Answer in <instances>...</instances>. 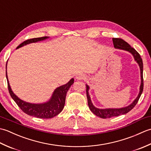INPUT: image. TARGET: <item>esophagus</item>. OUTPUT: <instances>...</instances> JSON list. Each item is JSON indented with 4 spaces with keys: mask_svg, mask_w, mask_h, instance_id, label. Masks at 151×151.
Returning a JSON list of instances; mask_svg holds the SVG:
<instances>
[{
    "mask_svg": "<svg viewBox=\"0 0 151 151\" xmlns=\"http://www.w3.org/2000/svg\"><path fill=\"white\" fill-rule=\"evenodd\" d=\"M76 78L78 80H82V79H84V76L83 75H81V74H80L77 76H76Z\"/></svg>",
    "mask_w": 151,
    "mask_h": 151,
    "instance_id": "1",
    "label": "esophagus"
}]
</instances>
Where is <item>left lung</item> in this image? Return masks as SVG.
<instances>
[{"label": "left lung", "mask_w": 151, "mask_h": 151, "mask_svg": "<svg viewBox=\"0 0 151 151\" xmlns=\"http://www.w3.org/2000/svg\"><path fill=\"white\" fill-rule=\"evenodd\" d=\"M113 40V43L114 47L115 49H123L124 50L129 51L131 54L134 56V59L139 64L141 70V79H142V82H141V86H140V90L139 95L137 96V97L134 100V101L132 104H130L129 106L122 108H108V109H99L95 108L93 105L90 97L88 93L89 90V86L86 85V94H87V98H88V103L89 108L90 109V110L97 116L102 118V119H107L110 118L112 117L119 116L120 115L126 114L128 112H129L132 109L134 108L136 104L138 102L139 99L141 97L143 90V61L142 58H141L139 54L137 52V51L134 49V48L131 47L130 45L126 41H124L123 40L121 39V38H112Z\"/></svg>", "instance_id": "8db88e82"}]
</instances>
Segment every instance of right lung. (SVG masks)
<instances>
[{"instance_id":"1","label":"right lung","mask_w":151,"mask_h":151,"mask_svg":"<svg viewBox=\"0 0 151 151\" xmlns=\"http://www.w3.org/2000/svg\"><path fill=\"white\" fill-rule=\"evenodd\" d=\"M47 38H48V37L45 36L27 40L19 45L17 47V49L24 46L27 44L42 41L47 39ZM6 65H7V64H6ZM6 78H7L9 93V94H10L12 98L14 99V101L16 102V104L18 105V106L21 109V110L22 111L24 112V113L27 114V115L41 119L52 118L56 116L57 115H58L60 112L62 111L64 107V105H65L67 92L69 90L70 86L74 83V79L72 78L68 83H67L66 84L60 86L59 88H56L55 90H54L52 95V97H51L49 101L45 102V103L31 104L21 100L20 99H19L17 96L13 93L8 82L7 72L6 73Z\"/></svg>"}]
</instances>
